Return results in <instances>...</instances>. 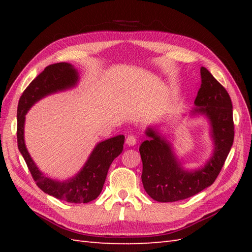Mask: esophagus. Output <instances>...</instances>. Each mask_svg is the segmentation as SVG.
<instances>
[{"mask_svg":"<svg viewBox=\"0 0 252 252\" xmlns=\"http://www.w3.org/2000/svg\"><path fill=\"white\" fill-rule=\"evenodd\" d=\"M126 143L129 146H134L136 144V137L134 135H127V137L126 138Z\"/></svg>","mask_w":252,"mask_h":252,"instance_id":"esophagus-1","label":"esophagus"}]
</instances>
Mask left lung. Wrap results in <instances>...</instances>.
<instances>
[{"instance_id":"left-lung-1","label":"left lung","mask_w":252,"mask_h":252,"mask_svg":"<svg viewBox=\"0 0 252 252\" xmlns=\"http://www.w3.org/2000/svg\"><path fill=\"white\" fill-rule=\"evenodd\" d=\"M201 85L194 114L206 115L211 125L215 149L205 167L186 171L181 167L170 144L153 129L140 146L143 162L142 182L147 194L159 202L183 200L213 184L224 165L234 142L233 105L227 91L209 72L200 68Z\"/></svg>"}]
</instances>
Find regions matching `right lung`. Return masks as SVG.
I'll return each mask as SVG.
<instances>
[{
  "mask_svg": "<svg viewBox=\"0 0 252 252\" xmlns=\"http://www.w3.org/2000/svg\"><path fill=\"white\" fill-rule=\"evenodd\" d=\"M78 80V71L72 65L57 63L47 66L27 87L20 96L17 108V143L32 178L42 190L67 202L87 203L100 194L111 162L122 153L125 136L118 135L98 143L81 171L74 178L63 182L47 178L37 169L27 151L24 138L25 116L32 105L46 95L73 88Z\"/></svg>",
  "mask_w": 252,
  "mask_h": 252,
  "instance_id": "right-lung-1",
  "label": "right lung"
}]
</instances>
